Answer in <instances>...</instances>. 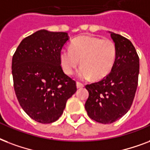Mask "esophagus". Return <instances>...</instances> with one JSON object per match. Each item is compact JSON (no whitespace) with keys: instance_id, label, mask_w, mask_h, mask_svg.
<instances>
[{"instance_id":"esophagus-1","label":"esophagus","mask_w":150,"mask_h":150,"mask_svg":"<svg viewBox=\"0 0 150 150\" xmlns=\"http://www.w3.org/2000/svg\"><path fill=\"white\" fill-rule=\"evenodd\" d=\"M83 83H80V82H76V88H83Z\"/></svg>"}]
</instances>
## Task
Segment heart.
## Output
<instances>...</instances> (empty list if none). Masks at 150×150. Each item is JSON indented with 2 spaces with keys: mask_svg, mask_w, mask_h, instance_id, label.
I'll return each instance as SVG.
<instances>
[{
  "mask_svg": "<svg viewBox=\"0 0 150 150\" xmlns=\"http://www.w3.org/2000/svg\"><path fill=\"white\" fill-rule=\"evenodd\" d=\"M117 48L115 42L109 38L94 36H81L72 40L69 50L63 49L59 54L62 70L72 75L78 67L79 78L103 79L112 70L117 59Z\"/></svg>",
  "mask_w": 150,
  "mask_h": 150,
  "instance_id": "b5f03b06",
  "label": "heart"
}]
</instances>
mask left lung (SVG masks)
<instances>
[{"label": "left lung", "mask_w": 150, "mask_h": 150, "mask_svg": "<svg viewBox=\"0 0 150 150\" xmlns=\"http://www.w3.org/2000/svg\"><path fill=\"white\" fill-rule=\"evenodd\" d=\"M117 54L112 70L102 81L87 84L89 96L85 103L88 117L96 122L111 124L127 112L138 86L139 58L132 43L111 33Z\"/></svg>", "instance_id": "obj_1"}]
</instances>
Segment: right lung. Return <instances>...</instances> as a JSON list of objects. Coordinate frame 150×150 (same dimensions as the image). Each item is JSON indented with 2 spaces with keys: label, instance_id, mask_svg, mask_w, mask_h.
<instances>
[{
  "label": "right lung",
  "instance_id": "obj_1",
  "mask_svg": "<svg viewBox=\"0 0 150 150\" xmlns=\"http://www.w3.org/2000/svg\"><path fill=\"white\" fill-rule=\"evenodd\" d=\"M67 33L40 30L24 38L11 62L14 89L21 107L42 124L54 122L76 91V81L64 74L59 54Z\"/></svg>",
  "mask_w": 150,
  "mask_h": 150
}]
</instances>
